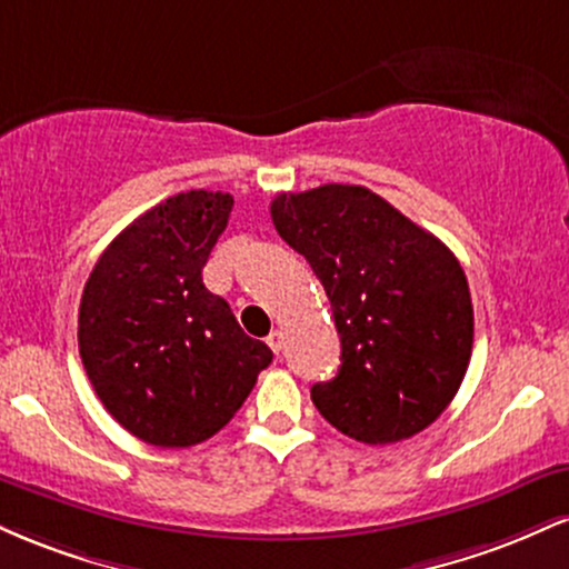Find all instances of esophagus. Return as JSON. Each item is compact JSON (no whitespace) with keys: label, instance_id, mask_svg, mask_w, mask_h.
Instances as JSON below:
<instances>
[{"label":"esophagus","instance_id":"34e87169","mask_svg":"<svg viewBox=\"0 0 569 569\" xmlns=\"http://www.w3.org/2000/svg\"><path fill=\"white\" fill-rule=\"evenodd\" d=\"M267 345H270L272 352H280V348H283V335H280V331H272V335L267 337Z\"/></svg>","mask_w":569,"mask_h":569}]
</instances>
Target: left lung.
Here are the masks:
<instances>
[{"mask_svg":"<svg viewBox=\"0 0 569 569\" xmlns=\"http://www.w3.org/2000/svg\"><path fill=\"white\" fill-rule=\"evenodd\" d=\"M280 238L323 283L342 367L312 385L318 411L363 443H396L449 407L473 348L466 272L436 234L367 187L280 192Z\"/></svg>","mask_w":569,"mask_h":569,"instance_id":"obj_1","label":"left lung"}]
</instances>
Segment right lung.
Wrapping results in <instances>:
<instances>
[{"label":"right lung","instance_id":"add662e5","mask_svg":"<svg viewBox=\"0 0 569 569\" xmlns=\"http://www.w3.org/2000/svg\"><path fill=\"white\" fill-rule=\"evenodd\" d=\"M232 202L208 189L158 202L117 234L84 283L82 367L109 415L152 447L211 439L272 361L202 283Z\"/></svg>","mask_w":569,"mask_h":569}]
</instances>
